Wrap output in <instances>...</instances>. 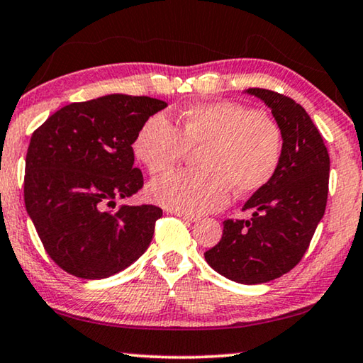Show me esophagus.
I'll use <instances>...</instances> for the list:
<instances>
[{
	"instance_id": "obj_1",
	"label": "esophagus",
	"mask_w": 363,
	"mask_h": 363,
	"mask_svg": "<svg viewBox=\"0 0 363 363\" xmlns=\"http://www.w3.org/2000/svg\"><path fill=\"white\" fill-rule=\"evenodd\" d=\"M176 216H179L181 219H184V220H189V223H196V220H199L200 218L199 216H195V214H187V213H179V211H176L174 213Z\"/></svg>"
}]
</instances>
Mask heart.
<instances>
[{
  "instance_id": "1",
  "label": "heart",
  "mask_w": 363,
  "mask_h": 363,
  "mask_svg": "<svg viewBox=\"0 0 363 363\" xmlns=\"http://www.w3.org/2000/svg\"><path fill=\"white\" fill-rule=\"evenodd\" d=\"M179 123L181 131L164 115H152L134 138V155L150 176L168 173L190 149H200V168L150 184L153 201L179 213L203 214L220 210L232 189L248 195L274 179L284 136L267 115L238 102H214L186 108Z\"/></svg>"
}]
</instances>
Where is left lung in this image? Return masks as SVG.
<instances>
[{
	"instance_id": "obj_1",
	"label": "left lung",
	"mask_w": 363,
	"mask_h": 363,
	"mask_svg": "<svg viewBox=\"0 0 363 363\" xmlns=\"http://www.w3.org/2000/svg\"><path fill=\"white\" fill-rule=\"evenodd\" d=\"M272 110L284 136L274 179L245 203L253 218L225 219L219 243L205 253L210 266L245 285L266 284L303 259L328 199L330 155L320 131L291 97L250 88Z\"/></svg>"
}]
</instances>
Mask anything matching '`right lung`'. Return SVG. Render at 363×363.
Masks as SVG:
<instances>
[{
  "label": "right lung",
  "mask_w": 363,
  "mask_h": 363,
  "mask_svg": "<svg viewBox=\"0 0 363 363\" xmlns=\"http://www.w3.org/2000/svg\"><path fill=\"white\" fill-rule=\"evenodd\" d=\"M167 102L110 94L73 102L30 139L23 200L49 257L79 279H106L149 248L162 208L115 201L143 189L133 143Z\"/></svg>",
  "instance_id": "obj_1"
}]
</instances>
